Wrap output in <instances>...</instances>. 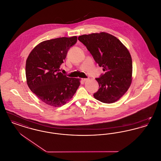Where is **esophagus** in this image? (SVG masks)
Here are the masks:
<instances>
[{
    "mask_svg": "<svg viewBox=\"0 0 161 161\" xmlns=\"http://www.w3.org/2000/svg\"><path fill=\"white\" fill-rule=\"evenodd\" d=\"M89 79L88 78H82V81H87Z\"/></svg>",
    "mask_w": 161,
    "mask_h": 161,
    "instance_id": "obj_1",
    "label": "esophagus"
}]
</instances>
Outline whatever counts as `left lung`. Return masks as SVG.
I'll list each match as a JSON object with an SVG mask.
<instances>
[{
	"label": "left lung",
	"mask_w": 161,
	"mask_h": 161,
	"mask_svg": "<svg viewBox=\"0 0 161 161\" xmlns=\"http://www.w3.org/2000/svg\"><path fill=\"white\" fill-rule=\"evenodd\" d=\"M78 40L105 72L96 78L100 88L94 98L107 104L119 100L132 81V60L127 48L118 38L104 32L82 35Z\"/></svg>",
	"instance_id": "obj_1"
}]
</instances>
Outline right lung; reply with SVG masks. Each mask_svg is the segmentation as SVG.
<instances>
[{
	"label": "right lung",
	"mask_w": 161,
	"mask_h": 161,
	"mask_svg": "<svg viewBox=\"0 0 161 161\" xmlns=\"http://www.w3.org/2000/svg\"><path fill=\"white\" fill-rule=\"evenodd\" d=\"M77 36L43 41L35 46L26 61V83L32 92L46 104L61 107L72 99L80 85V79L69 78L60 66Z\"/></svg>",
	"instance_id": "right-lung-1"
}]
</instances>
